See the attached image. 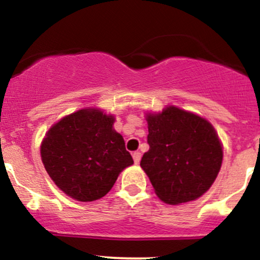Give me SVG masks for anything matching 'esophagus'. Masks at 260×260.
<instances>
[{
	"label": "esophagus",
	"mask_w": 260,
	"mask_h": 260,
	"mask_svg": "<svg viewBox=\"0 0 260 260\" xmlns=\"http://www.w3.org/2000/svg\"><path fill=\"white\" fill-rule=\"evenodd\" d=\"M133 158H134V162L138 165V163H140V159H141V153H140L139 151H136V152L133 153Z\"/></svg>",
	"instance_id": "34e87169"
}]
</instances>
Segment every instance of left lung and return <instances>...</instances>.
<instances>
[{
    "mask_svg": "<svg viewBox=\"0 0 260 260\" xmlns=\"http://www.w3.org/2000/svg\"><path fill=\"white\" fill-rule=\"evenodd\" d=\"M150 150L140 166L154 193L171 205L199 199L216 179L222 144L206 119L174 106L146 113Z\"/></svg>",
    "mask_w": 260,
    "mask_h": 260,
    "instance_id": "8db88e82",
    "label": "left lung"
}]
</instances>
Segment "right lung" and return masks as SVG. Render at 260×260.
<instances>
[{
  "mask_svg": "<svg viewBox=\"0 0 260 260\" xmlns=\"http://www.w3.org/2000/svg\"><path fill=\"white\" fill-rule=\"evenodd\" d=\"M114 121V115L99 108H84L63 116L45 134L40 146L44 167L72 199H101L134 163Z\"/></svg>",
  "mask_w": 260,
  "mask_h": 260,
  "instance_id": "1",
  "label": "right lung"
}]
</instances>
